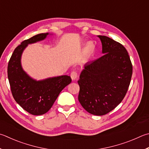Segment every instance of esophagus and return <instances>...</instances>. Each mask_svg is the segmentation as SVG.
<instances>
[{"label":"esophagus","instance_id":"34e87169","mask_svg":"<svg viewBox=\"0 0 149 149\" xmlns=\"http://www.w3.org/2000/svg\"><path fill=\"white\" fill-rule=\"evenodd\" d=\"M70 76H71V78H72V80L76 79L78 77V74H77V72L76 71H73V72L71 73V74H70Z\"/></svg>","mask_w":149,"mask_h":149}]
</instances>
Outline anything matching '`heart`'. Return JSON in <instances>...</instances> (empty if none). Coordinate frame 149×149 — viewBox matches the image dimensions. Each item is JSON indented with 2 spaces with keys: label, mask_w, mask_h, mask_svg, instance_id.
<instances>
[{
  "label": "heart",
  "mask_w": 149,
  "mask_h": 149,
  "mask_svg": "<svg viewBox=\"0 0 149 149\" xmlns=\"http://www.w3.org/2000/svg\"><path fill=\"white\" fill-rule=\"evenodd\" d=\"M94 44H93L92 42H88L87 45H86V51H88V52H91V51H93L94 49Z\"/></svg>",
  "instance_id": "1"
}]
</instances>
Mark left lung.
Here are the masks:
<instances>
[{"label": "left lung", "mask_w": 149, "mask_h": 149, "mask_svg": "<svg viewBox=\"0 0 149 149\" xmlns=\"http://www.w3.org/2000/svg\"><path fill=\"white\" fill-rule=\"evenodd\" d=\"M98 37L104 55L85 64L77 83L81 105L91 114L101 116L111 111L123 101L133 68L123 45L107 36Z\"/></svg>", "instance_id": "obj_1"}]
</instances>
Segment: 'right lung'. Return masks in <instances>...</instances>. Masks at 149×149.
I'll return each mask as SVG.
<instances>
[{"label": "right lung", "instance_id": "obj_1", "mask_svg": "<svg viewBox=\"0 0 149 149\" xmlns=\"http://www.w3.org/2000/svg\"><path fill=\"white\" fill-rule=\"evenodd\" d=\"M48 33H42L24 40L15 49L8 65L11 91L15 102L30 114H45L53 106L63 89L72 82L68 75H62L36 81L23 71L21 56L27 45L45 38Z\"/></svg>", "mask_w": 149, "mask_h": 149}]
</instances>
